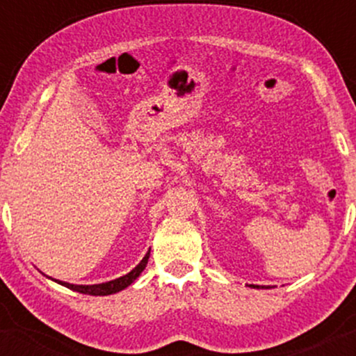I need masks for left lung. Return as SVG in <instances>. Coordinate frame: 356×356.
<instances>
[{
	"label": "left lung",
	"mask_w": 356,
	"mask_h": 356,
	"mask_svg": "<svg viewBox=\"0 0 356 356\" xmlns=\"http://www.w3.org/2000/svg\"><path fill=\"white\" fill-rule=\"evenodd\" d=\"M251 288H264V286H257V284H249ZM266 288H269V286H266Z\"/></svg>",
	"instance_id": "left-lung-1"
}]
</instances>
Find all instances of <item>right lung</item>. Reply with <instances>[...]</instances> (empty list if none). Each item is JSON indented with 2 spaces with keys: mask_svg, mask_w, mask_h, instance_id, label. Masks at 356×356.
<instances>
[{
  "mask_svg": "<svg viewBox=\"0 0 356 356\" xmlns=\"http://www.w3.org/2000/svg\"><path fill=\"white\" fill-rule=\"evenodd\" d=\"M149 256H150V249H149V251H147V254L142 257L140 263H138L137 266L132 269V271L127 273V275H124V276L117 277V280L107 281V283H100V284H72V283H65V281H60V280H53V277H50V276H48V277H50L51 281H55V283L65 286V288L73 289V291H76V293H81V295L107 296V295H113V293L122 291V289H125L127 286L132 284L134 281H136L137 277L142 275V271H144V269H145L147 261H149Z\"/></svg>",
  "mask_w": 356,
  "mask_h": 356,
  "instance_id": "add662e5",
  "label": "right lung"
}]
</instances>
